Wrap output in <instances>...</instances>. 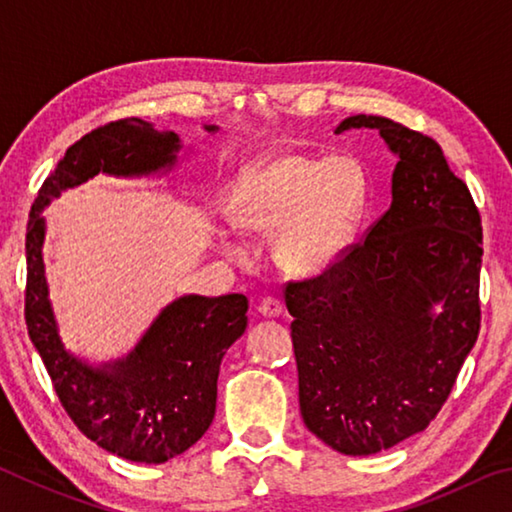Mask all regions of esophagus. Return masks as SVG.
<instances>
[{
    "label": "esophagus",
    "instance_id": "34e87169",
    "mask_svg": "<svg viewBox=\"0 0 512 512\" xmlns=\"http://www.w3.org/2000/svg\"><path fill=\"white\" fill-rule=\"evenodd\" d=\"M257 311L264 318H277V316L282 314V302L277 300V298H273V296H266V298H262V302H259Z\"/></svg>",
    "mask_w": 512,
    "mask_h": 512
}]
</instances>
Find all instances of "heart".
<instances>
[{
  "instance_id": "heart-1",
  "label": "heart",
  "mask_w": 512,
  "mask_h": 512,
  "mask_svg": "<svg viewBox=\"0 0 512 512\" xmlns=\"http://www.w3.org/2000/svg\"><path fill=\"white\" fill-rule=\"evenodd\" d=\"M366 198V171L352 155L277 153L239 173L228 219L241 235H273V259L287 273L316 275L352 244Z\"/></svg>"
}]
</instances>
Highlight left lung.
Listing matches in <instances>:
<instances>
[{
    "label": "left lung",
    "instance_id": "8db88e82",
    "mask_svg": "<svg viewBox=\"0 0 512 512\" xmlns=\"http://www.w3.org/2000/svg\"><path fill=\"white\" fill-rule=\"evenodd\" d=\"M397 155L393 201L366 239L284 289L300 413L336 452L370 456L429 427L481 327V216L436 140L354 115Z\"/></svg>",
    "mask_w": 512,
    "mask_h": 512
}]
</instances>
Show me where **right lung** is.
I'll use <instances>...</instances> for the list:
<instances>
[{"instance_id":"right-lung-1","label":"right lung","mask_w":512,"mask_h":512,"mask_svg":"<svg viewBox=\"0 0 512 512\" xmlns=\"http://www.w3.org/2000/svg\"><path fill=\"white\" fill-rule=\"evenodd\" d=\"M214 133L216 126H205ZM180 151L173 131H155L137 117L110 121L72 144L42 183L27 225L24 318L60 404L85 436L110 454L158 465L187 452L210 429L216 379L225 350L248 325L241 293L183 296L160 311L124 359L90 366L65 350L42 262V210L69 187L108 173L140 178L171 171Z\"/></svg>"}]
</instances>
